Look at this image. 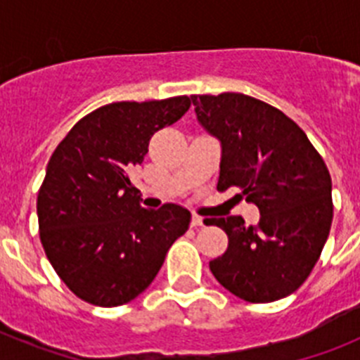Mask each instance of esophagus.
I'll return each instance as SVG.
<instances>
[{
	"instance_id": "obj_1",
	"label": "esophagus",
	"mask_w": 360,
	"mask_h": 360,
	"mask_svg": "<svg viewBox=\"0 0 360 360\" xmlns=\"http://www.w3.org/2000/svg\"><path fill=\"white\" fill-rule=\"evenodd\" d=\"M191 225H193V227H203V225H205V219L202 218V216H198V214H193V218H191Z\"/></svg>"
}]
</instances>
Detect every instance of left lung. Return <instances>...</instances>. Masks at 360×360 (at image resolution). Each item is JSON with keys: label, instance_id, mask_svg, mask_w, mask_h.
Wrapping results in <instances>:
<instances>
[{"label": "left lung", "instance_id": "8db88e82", "mask_svg": "<svg viewBox=\"0 0 360 360\" xmlns=\"http://www.w3.org/2000/svg\"><path fill=\"white\" fill-rule=\"evenodd\" d=\"M196 119L221 146L218 191L254 202L257 225L241 216L209 221L229 236L209 263L231 294L270 303L297 290L317 263L332 227V178L308 136L270 104L243 94L193 95Z\"/></svg>", "mask_w": 360, "mask_h": 360}]
</instances>
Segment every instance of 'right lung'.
Segmentation results:
<instances>
[{
  "mask_svg": "<svg viewBox=\"0 0 360 360\" xmlns=\"http://www.w3.org/2000/svg\"><path fill=\"white\" fill-rule=\"evenodd\" d=\"M191 101L106 104L82 117L53 151L37 195L41 243L57 276L86 303H129L189 229L182 205L142 207L128 173L142 164L155 131L176 122Z\"/></svg>",
  "mask_w": 360,
  "mask_h": 360,
  "instance_id": "right-lung-1",
  "label": "right lung"
}]
</instances>
